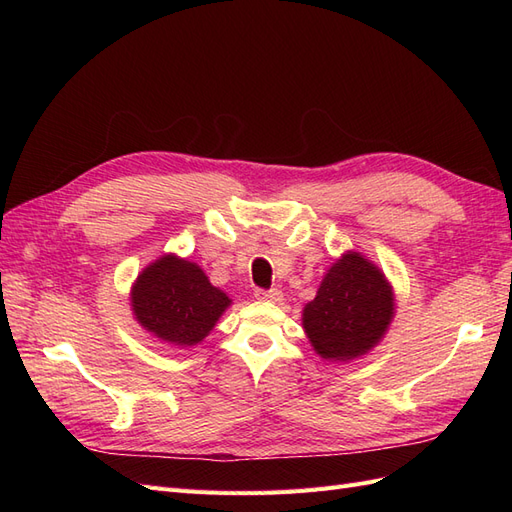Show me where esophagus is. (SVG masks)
<instances>
[{
  "label": "esophagus",
  "mask_w": 512,
  "mask_h": 512,
  "mask_svg": "<svg viewBox=\"0 0 512 512\" xmlns=\"http://www.w3.org/2000/svg\"><path fill=\"white\" fill-rule=\"evenodd\" d=\"M256 299H260V301H273V303H277V301H282V290H277V288H269V290H265V288H256Z\"/></svg>",
  "instance_id": "esophagus-1"
}]
</instances>
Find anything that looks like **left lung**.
<instances>
[{
    "mask_svg": "<svg viewBox=\"0 0 512 512\" xmlns=\"http://www.w3.org/2000/svg\"><path fill=\"white\" fill-rule=\"evenodd\" d=\"M393 318V292L378 267L356 252L324 275L314 301L303 309V329L329 361H348L374 348Z\"/></svg>",
    "mask_w": 512,
    "mask_h": 512,
    "instance_id": "1",
    "label": "left lung"
}]
</instances>
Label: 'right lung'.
Segmentation results:
<instances>
[{
    "mask_svg": "<svg viewBox=\"0 0 512 512\" xmlns=\"http://www.w3.org/2000/svg\"><path fill=\"white\" fill-rule=\"evenodd\" d=\"M228 305L226 292L211 286L203 269L177 256L153 262L132 288L136 320L175 346L203 342Z\"/></svg>",
    "mask_w": 512,
    "mask_h": 512,
    "instance_id": "1",
    "label": "right lung"
}]
</instances>
